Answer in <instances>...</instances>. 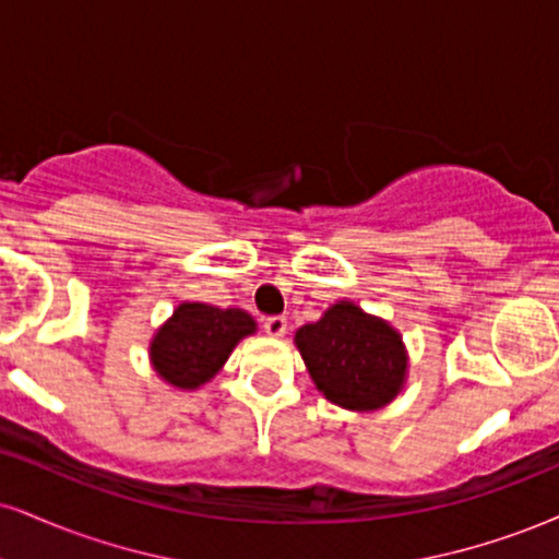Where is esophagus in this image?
Segmentation results:
<instances>
[{"label": "esophagus", "instance_id": "obj_1", "mask_svg": "<svg viewBox=\"0 0 559 559\" xmlns=\"http://www.w3.org/2000/svg\"><path fill=\"white\" fill-rule=\"evenodd\" d=\"M286 325H288V322H286L284 314H271V318L262 320V331H265L267 335H275V338L286 333Z\"/></svg>", "mask_w": 559, "mask_h": 559}]
</instances>
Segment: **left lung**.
I'll use <instances>...</instances> for the list:
<instances>
[{"mask_svg": "<svg viewBox=\"0 0 559 559\" xmlns=\"http://www.w3.org/2000/svg\"><path fill=\"white\" fill-rule=\"evenodd\" d=\"M297 346L314 385L344 408H380L403 385L406 354L401 335L348 301L299 328Z\"/></svg>", "mask_w": 559, "mask_h": 559, "instance_id": "left-lung-1", "label": "left lung"}]
</instances>
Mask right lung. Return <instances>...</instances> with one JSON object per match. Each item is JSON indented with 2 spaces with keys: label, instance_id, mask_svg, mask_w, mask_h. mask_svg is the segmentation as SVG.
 <instances>
[{
  "label": "right lung",
  "instance_id": "add662e5",
  "mask_svg": "<svg viewBox=\"0 0 559 559\" xmlns=\"http://www.w3.org/2000/svg\"><path fill=\"white\" fill-rule=\"evenodd\" d=\"M252 331L254 320L241 309L187 301L153 341V365L171 385L198 388L218 372L231 348Z\"/></svg>",
  "mask_w": 559,
  "mask_h": 559
}]
</instances>
